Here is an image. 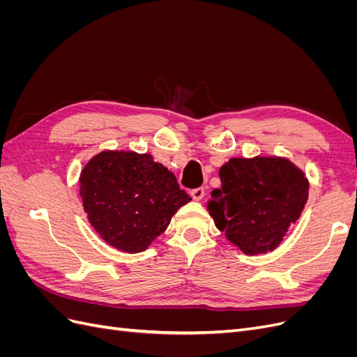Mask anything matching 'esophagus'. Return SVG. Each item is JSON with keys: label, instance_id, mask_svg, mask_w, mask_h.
Instances as JSON below:
<instances>
[{"label": "esophagus", "instance_id": "34e87169", "mask_svg": "<svg viewBox=\"0 0 357 357\" xmlns=\"http://www.w3.org/2000/svg\"><path fill=\"white\" fill-rule=\"evenodd\" d=\"M190 195H192V198L195 199V201H201V199L204 198V195H205V189H204V188L193 189V190L190 192Z\"/></svg>", "mask_w": 357, "mask_h": 357}]
</instances>
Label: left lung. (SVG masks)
<instances>
[{"instance_id":"left-lung-1","label":"left lung","mask_w":357,"mask_h":357,"mask_svg":"<svg viewBox=\"0 0 357 357\" xmlns=\"http://www.w3.org/2000/svg\"><path fill=\"white\" fill-rule=\"evenodd\" d=\"M207 204L218 229L245 255L273 252L308 199L304 171L282 156L232 158Z\"/></svg>"}]
</instances>
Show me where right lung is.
<instances>
[{
	"mask_svg": "<svg viewBox=\"0 0 357 357\" xmlns=\"http://www.w3.org/2000/svg\"><path fill=\"white\" fill-rule=\"evenodd\" d=\"M83 210L95 232L117 250L139 253L192 198L149 153L102 150L80 172Z\"/></svg>",
	"mask_w": 357,
	"mask_h": 357,
	"instance_id": "right-lung-1",
	"label": "right lung"
}]
</instances>
